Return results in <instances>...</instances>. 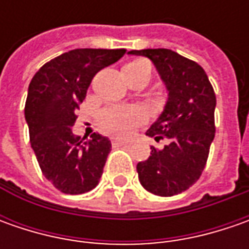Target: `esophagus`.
<instances>
[{"label":"esophagus","mask_w":249,"mask_h":249,"mask_svg":"<svg viewBox=\"0 0 249 249\" xmlns=\"http://www.w3.org/2000/svg\"><path fill=\"white\" fill-rule=\"evenodd\" d=\"M129 141H124V140H113L112 141V145L113 147H123V145H129Z\"/></svg>","instance_id":"1"}]
</instances>
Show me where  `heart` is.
Instances as JSON below:
<instances>
[{
	"label": "heart",
	"instance_id": "b5f03b06",
	"mask_svg": "<svg viewBox=\"0 0 249 249\" xmlns=\"http://www.w3.org/2000/svg\"><path fill=\"white\" fill-rule=\"evenodd\" d=\"M126 68L131 71H151L147 61H134ZM147 119L145 110L140 107H109L100 113L101 129L110 136L130 137Z\"/></svg>",
	"mask_w": 249,
	"mask_h": 249
}]
</instances>
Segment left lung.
Returning a JSON list of instances; mask_svg holds the SVG:
<instances>
[{"instance_id": "obj_1", "label": "left lung", "mask_w": 249, "mask_h": 249, "mask_svg": "<svg viewBox=\"0 0 249 249\" xmlns=\"http://www.w3.org/2000/svg\"><path fill=\"white\" fill-rule=\"evenodd\" d=\"M127 53L151 59L167 90L165 109L145 134L169 144L151 147L149 158L137 163L140 183L155 196H176L196 183L206 165L215 139V91L198 63L172 50Z\"/></svg>"}]
</instances>
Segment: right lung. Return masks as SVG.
Returning a JSON list of instances; mask_svg holds the SVG:
<instances>
[{"label": "right lung", "mask_w": 249, "mask_h": 249, "mask_svg": "<svg viewBox=\"0 0 249 249\" xmlns=\"http://www.w3.org/2000/svg\"><path fill=\"white\" fill-rule=\"evenodd\" d=\"M124 53V48L72 50L43 65L29 84L24 118L30 144L45 178L65 194H84L100 183L109 139L98 133L82 139L72 126L92 77Z\"/></svg>", "instance_id": "obj_1"}]
</instances>
